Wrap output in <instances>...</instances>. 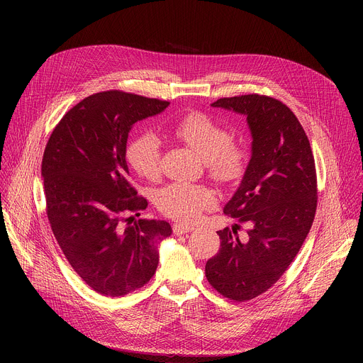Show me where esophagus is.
<instances>
[{
	"label": "esophagus",
	"mask_w": 363,
	"mask_h": 363,
	"mask_svg": "<svg viewBox=\"0 0 363 363\" xmlns=\"http://www.w3.org/2000/svg\"><path fill=\"white\" fill-rule=\"evenodd\" d=\"M172 230H174V234L182 235V234H186V233L192 231L194 228H192V227H188V225H182V224H175V225L172 227Z\"/></svg>",
	"instance_id": "34e87169"
}]
</instances>
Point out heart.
<instances>
[{
  "label": "heart",
  "instance_id": "heart-1",
  "mask_svg": "<svg viewBox=\"0 0 363 363\" xmlns=\"http://www.w3.org/2000/svg\"><path fill=\"white\" fill-rule=\"evenodd\" d=\"M174 135L186 143L205 161L208 175L218 184L230 185L242 178L248 155L233 143L231 132L203 113H191L174 125ZM162 147L160 139L143 133L130 140L126 158L136 174L155 179L161 172ZM158 208L167 217L179 223H194L211 208L216 196L208 186L188 182H174L158 194Z\"/></svg>",
  "mask_w": 363,
  "mask_h": 363
}]
</instances>
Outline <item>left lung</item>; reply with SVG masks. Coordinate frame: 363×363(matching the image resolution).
Segmentation results:
<instances>
[{
    "instance_id": "left-lung-1",
    "label": "left lung",
    "mask_w": 363,
    "mask_h": 363,
    "mask_svg": "<svg viewBox=\"0 0 363 363\" xmlns=\"http://www.w3.org/2000/svg\"><path fill=\"white\" fill-rule=\"evenodd\" d=\"M211 106L247 116L251 160L224 214L235 224L217 231L218 252L205 264L210 284L224 297L251 300L267 291L301 248L318 206V179L310 142L296 115L263 94L223 97Z\"/></svg>"
}]
</instances>
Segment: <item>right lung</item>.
I'll use <instances>...</instances> for the list:
<instances>
[{
  "label": "right lung",
  "instance_id": "right-lung-1",
  "mask_svg": "<svg viewBox=\"0 0 363 363\" xmlns=\"http://www.w3.org/2000/svg\"><path fill=\"white\" fill-rule=\"evenodd\" d=\"M168 106L121 90L100 91L73 106L45 145L41 177L50 227L73 270L103 296L146 284L160 263L158 244L172 233L161 220L122 225L126 213L147 206L130 185L128 135Z\"/></svg>",
  "mask_w": 363,
  "mask_h": 363
}]
</instances>
